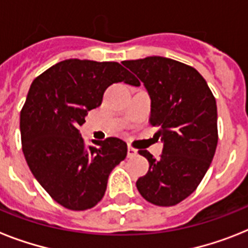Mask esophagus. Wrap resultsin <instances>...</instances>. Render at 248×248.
Returning a JSON list of instances; mask_svg holds the SVG:
<instances>
[{"mask_svg":"<svg viewBox=\"0 0 248 248\" xmlns=\"http://www.w3.org/2000/svg\"><path fill=\"white\" fill-rule=\"evenodd\" d=\"M138 155V151H136L135 148H132L131 145H128L127 147V157L128 158H132V157H135Z\"/></svg>","mask_w":248,"mask_h":248,"instance_id":"1","label":"esophagus"}]
</instances>
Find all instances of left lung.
I'll list each match as a JSON object with an SVG mask.
<instances>
[{
    "instance_id": "obj_1",
    "label": "left lung",
    "mask_w": 248,
    "mask_h": 248,
    "mask_svg": "<svg viewBox=\"0 0 248 248\" xmlns=\"http://www.w3.org/2000/svg\"><path fill=\"white\" fill-rule=\"evenodd\" d=\"M151 96L152 126L159 128L163 151L149 162L145 176L136 181L141 196L157 206H175L200 185L217 145V108L204 78L186 64L162 56L126 60Z\"/></svg>"
}]
</instances>
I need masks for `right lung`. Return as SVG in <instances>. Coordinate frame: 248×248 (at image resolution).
<instances>
[{
  "instance_id": "right-lung-1",
  "label": "right lung",
  "mask_w": 248,
  "mask_h": 248,
  "mask_svg": "<svg viewBox=\"0 0 248 248\" xmlns=\"http://www.w3.org/2000/svg\"><path fill=\"white\" fill-rule=\"evenodd\" d=\"M117 82L140 85L116 62L63 60L33 81L21 109V147L33 176L52 200L73 211L100 202L109 173L127 155L124 140L108 138L86 147L78 131L87 112Z\"/></svg>"
}]
</instances>
